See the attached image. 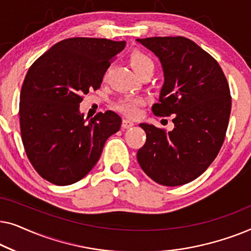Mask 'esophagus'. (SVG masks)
<instances>
[{
    "label": "esophagus",
    "instance_id": "1",
    "mask_svg": "<svg viewBox=\"0 0 251 251\" xmlns=\"http://www.w3.org/2000/svg\"><path fill=\"white\" fill-rule=\"evenodd\" d=\"M133 126H135V123H133L132 121H130V120L125 119V120H123V121H122V128H123V129L132 128Z\"/></svg>",
    "mask_w": 251,
    "mask_h": 251
}]
</instances>
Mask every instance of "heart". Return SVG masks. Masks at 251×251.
Returning <instances> with one entry per match:
<instances>
[{
	"mask_svg": "<svg viewBox=\"0 0 251 251\" xmlns=\"http://www.w3.org/2000/svg\"><path fill=\"white\" fill-rule=\"evenodd\" d=\"M130 65L137 74L145 68H154V64L151 58L140 51H136L130 56ZM144 104V100L139 97L128 96L120 99L118 102V108L125 113L126 115L136 116L139 113V107Z\"/></svg>",
	"mask_w": 251,
	"mask_h": 251,
	"instance_id": "1",
	"label": "heart"
}]
</instances>
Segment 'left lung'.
<instances>
[{
  "instance_id": "1",
  "label": "left lung",
  "mask_w": 251,
  "mask_h": 251,
  "mask_svg": "<svg viewBox=\"0 0 251 251\" xmlns=\"http://www.w3.org/2000/svg\"><path fill=\"white\" fill-rule=\"evenodd\" d=\"M162 65L164 82L157 116L173 115L169 132L140 123L146 142L137 160L147 176L164 186H179L203 174L224 143L231 94L221 66L197 43L183 36L137 39Z\"/></svg>"
}]
</instances>
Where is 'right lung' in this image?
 Segmentation results:
<instances>
[{
    "label": "right lung",
    "mask_w": 251,
    "mask_h": 251,
    "mask_svg": "<svg viewBox=\"0 0 251 251\" xmlns=\"http://www.w3.org/2000/svg\"><path fill=\"white\" fill-rule=\"evenodd\" d=\"M125 47L126 41L72 37L51 47L27 72L19 102L22 139L34 169L50 183L65 186L87 176L106 140L120 130L116 113L88 120L80 102L100 88Z\"/></svg>",
    "instance_id": "obj_1"
}]
</instances>
